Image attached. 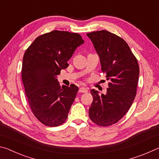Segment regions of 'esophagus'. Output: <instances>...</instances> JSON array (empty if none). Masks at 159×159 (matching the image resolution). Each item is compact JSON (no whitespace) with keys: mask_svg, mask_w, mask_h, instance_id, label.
<instances>
[{"mask_svg":"<svg viewBox=\"0 0 159 159\" xmlns=\"http://www.w3.org/2000/svg\"><path fill=\"white\" fill-rule=\"evenodd\" d=\"M79 93H85L88 92V90L86 89L85 88L82 87V88H79Z\"/></svg>","mask_w":159,"mask_h":159,"instance_id":"esophagus-1","label":"esophagus"}]
</instances>
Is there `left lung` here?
I'll list each match as a JSON object with an SVG mask.
<instances>
[{
    "mask_svg": "<svg viewBox=\"0 0 159 159\" xmlns=\"http://www.w3.org/2000/svg\"><path fill=\"white\" fill-rule=\"evenodd\" d=\"M100 59L109 88L105 95L90 90L93 101L89 117L96 125L107 127L124 116L136 96L139 68L135 56L124 40L106 30L87 34Z\"/></svg>",
    "mask_w": 159,
    "mask_h": 159,
    "instance_id": "left-lung-1",
    "label": "left lung"
}]
</instances>
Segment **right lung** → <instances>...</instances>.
Returning <instances> with one entry per match:
<instances>
[{"label": "right lung", "instance_id": "1", "mask_svg": "<svg viewBox=\"0 0 159 159\" xmlns=\"http://www.w3.org/2000/svg\"><path fill=\"white\" fill-rule=\"evenodd\" d=\"M84 41L80 34L55 30L39 36L24 55L21 79L29 106L45 125L57 127L66 121L79 88L60 87L56 76Z\"/></svg>", "mask_w": 159, "mask_h": 159}]
</instances>
